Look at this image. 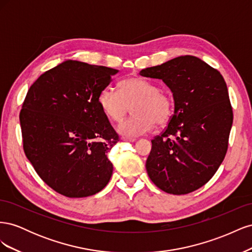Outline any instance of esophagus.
Here are the masks:
<instances>
[{
  "label": "esophagus",
  "mask_w": 252,
  "mask_h": 252,
  "mask_svg": "<svg viewBox=\"0 0 252 252\" xmlns=\"http://www.w3.org/2000/svg\"><path fill=\"white\" fill-rule=\"evenodd\" d=\"M122 141H124V142H134L135 140L134 139H131V138H125V136H123V138H122Z\"/></svg>",
  "instance_id": "1"
}]
</instances>
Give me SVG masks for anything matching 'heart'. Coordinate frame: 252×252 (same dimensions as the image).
Masks as SVG:
<instances>
[{
    "label": "heart",
    "mask_w": 252,
    "mask_h": 252,
    "mask_svg": "<svg viewBox=\"0 0 252 252\" xmlns=\"http://www.w3.org/2000/svg\"><path fill=\"white\" fill-rule=\"evenodd\" d=\"M97 104L106 117L121 121L132 107L134 117L117 126L119 133L139 136L147 133L157 124L163 126L172 116V100L165 90L140 77H130L119 84V93L111 87L103 88L97 96Z\"/></svg>",
    "instance_id": "obj_1"
}]
</instances>
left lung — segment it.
Wrapping results in <instances>:
<instances>
[{
  "mask_svg": "<svg viewBox=\"0 0 252 252\" xmlns=\"http://www.w3.org/2000/svg\"><path fill=\"white\" fill-rule=\"evenodd\" d=\"M140 74L162 80L174 101L168 126L151 141L149 178L167 193L192 192L213 177L227 152L233 114L224 78L193 56L174 58Z\"/></svg>",
  "mask_w": 252,
  "mask_h": 252,
  "instance_id": "1",
  "label": "left lung"
}]
</instances>
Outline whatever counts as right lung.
Wrapping results in <instances>:
<instances>
[{"mask_svg":"<svg viewBox=\"0 0 252 252\" xmlns=\"http://www.w3.org/2000/svg\"><path fill=\"white\" fill-rule=\"evenodd\" d=\"M119 70L67 60L30 86L20 113L23 147L39 177L68 197L97 193L113 166L119 136L97 104Z\"/></svg>","mask_w":252,"mask_h":252,"instance_id":"add662e5","label":"right lung"}]
</instances>
